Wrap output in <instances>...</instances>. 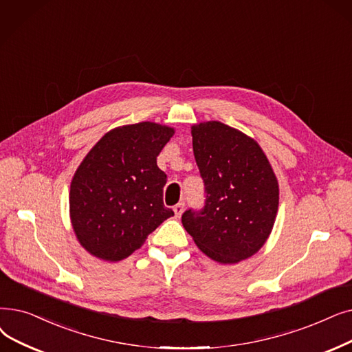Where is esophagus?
<instances>
[{
  "label": "esophagus",
  "mask_w": 352,
  "mask_h": 352,
  "mask_svg": "<svg viewBox=\"0 0 352 352\" xmlns=\"http://www.w3.org/2000/svg\"><path fill=\"white\" fill-rule=\"evenodd\" d=\"M182 211H184V203H178L177 206H174V212H175V217H181Z\"/></svg>",
  "instance_id": "esophagus-1"
}]
</instances>
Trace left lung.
<instances>
[{
  "label": "left lung",
  "instance_id": "obj_1",
  "mask_svg": "<svg viewBox=\"0 0 352 352\" xmlns=\"http://www.w3.org/2000/svg\"><path fill=\"white\" fill-rule=\"evenodd\" d=\"M192 149L204 181L201 210H187L182 226L203 253L219 263L261 250L276 219L279 186L258 144L217 120L192 125Z\"/></svg>",
  "mask_w": 352,
  "mask_h": 352
}]
</instances>
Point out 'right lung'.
<instances>
[{
    "label": "right lung",
    "mask_w": 352,
    "mask_h": 352,
    "mask_svg": "<svg viewBox=\"0 0 352 352\" xmlns=\"http://www.w3.org/2000/svg\"><path fill=\"white\" fill-rule=\"evenodd\" d=\"M174 128L140 122L109 131L74 173L69 204L79 243L103 261L131 256L166 219V175L157 157Z\"/></svg>",
    "instance_id": "obj_1"
}]
</instances>
